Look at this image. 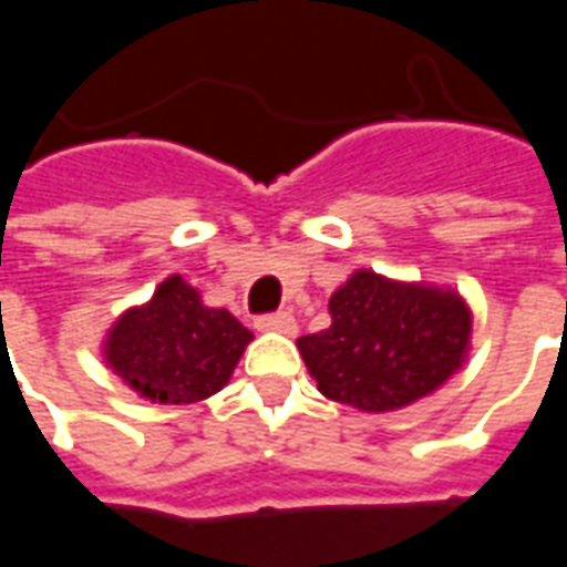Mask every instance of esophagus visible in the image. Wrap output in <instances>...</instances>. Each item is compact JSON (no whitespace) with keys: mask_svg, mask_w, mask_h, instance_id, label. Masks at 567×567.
<instances>
[{"mask_svg":"<svg viewBox=\"0 0 567 567\" xmlns=\"http://www.w3.org/2000/svg\"><path fill=\"white\" fill-rule=\"evenodd\" d=\"M258 331H267V333H285V337H291L297 333V319L291 312H276V316H260L258 321Z\"/></svg>","mask_w":567,"mask_h":567,"instance_id":"1","label":"esophagus"}]
</instances>
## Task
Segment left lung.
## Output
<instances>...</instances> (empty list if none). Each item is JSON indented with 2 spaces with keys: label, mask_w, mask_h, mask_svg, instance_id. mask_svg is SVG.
<instances>
[{
  "label": "left lung",
  "mask_w": 567,
  "mask_h": 567,
  "mask_svg": "<svg viewBox=\"0 0 567 567\" xmlns=\"http://www.w3.org/2000/svg\"><path fill=\"white\" fill-rule=\"evenodd\" d=\"M331 328L297 349L319 392L364 413H392L437 392L462 368L474 316L452 288L355 270L331 295Z\"/></svg>",
  "instance_id": "left-lung-1"
}]
</instances>
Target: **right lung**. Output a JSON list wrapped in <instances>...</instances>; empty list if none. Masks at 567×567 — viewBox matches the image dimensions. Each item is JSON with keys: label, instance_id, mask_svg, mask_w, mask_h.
Masks as SVG:
<instances>
[{"label": "right lung", "instance_id": "right-lung-1", "mask_svg": "<svg viewBox=\"0 0 567 567\" xmlns=\"http://www.w3.org/2000/svg\"><path fill=\"white\" fill-rule=\"evenodd\" d=\"M251 331L227 309L203 303L178 272L151 300L121 312L103 340V358L151 404H197L234 377Z\"/></svg>", "mask_w": 567, "mask_h": 567}]
</instances>
